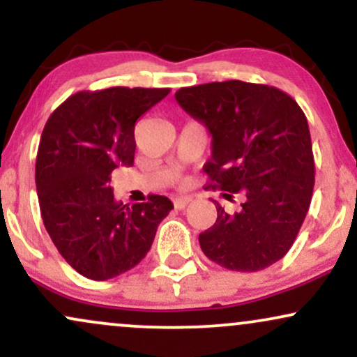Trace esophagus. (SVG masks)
I'll use <instances>...</instances> for the list:
<instances>
[{"label":"esophagus","mask_w":357,"mask_h":357,"mask_svg":"<svg viewBox=\"0 0 357 357\" xmlns=\"http://www.w3.org/2000/svg\"><path fill=\"white\" fill-rule=\"evenodd\" d=\"M190 203H191L190 196H178V198L174 199V208L176 210H184Z\"/></svg>","instance_id":"34e87169"}]
</instances>
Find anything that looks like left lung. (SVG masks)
Wrapping results in <instances>:
<instances>
[{"mask_svg": "<svg viewBox=\"0 0 357 357\" xmlns=\"http://www.w3.org/2000/svg\"><path fill=\"white\" fill-rule=\"evenodd\" d=\"M176 100L211 134L203 166L213 190L243 198L241 210L216 204L215 225L199 233L203 253L235 272H258L284 258L309 211L314 154L309 124L285 92L241 80L183 87Z\"/></svg>", "mask_w": 357, "mask_h": 357, "instance_id": "obj_1", "label": "left lung"}]
</instances>
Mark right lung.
<instances>
[{"label":"right lung","mask_w":357,"mask_h":357,"mask_svg":"<svg viewBox=\"0 0 357 357\" xmlns=\"http://www.w3.org/2000/svg\"><path fill=\"white\" fill-rule=\"evenodd\" d=\"M169 92L82 90L45 124L35 165L43 225L65 261L90 280H109L136 267L173 210L171 199L159 195L122 204L110 188L116 167L134 165L136 121Z\"/></svg>","instance_id":"obj_1"}]
</instances>
